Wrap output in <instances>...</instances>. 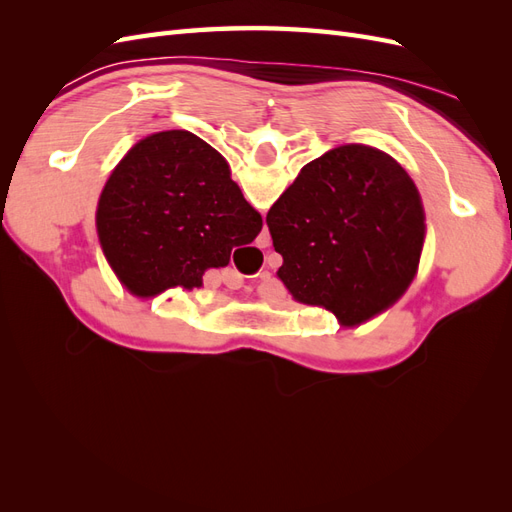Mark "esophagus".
Instances as JSON below:
<instances>
[{
    "instance_id": "1",
    "label": "esophagus",
    "mask_w": 512,
    "mask_h": 512,
    "mask_svg": "<svg viewBox=\"0 0 512 512\" xmlns=\"http://www.w3.org/2000/svg\"><path fill=\"white\" fill-rule=\"evenodd\" d=\"M260 241L265 243V245H269V235H260Z\"/></svg>"
}]
</instances>
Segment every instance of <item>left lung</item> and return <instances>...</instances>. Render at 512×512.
Here are the masks:
<instances>
[{
    "label": "left lung",
    "instance_id": "1",
    "mask_svg": "<svg viewBox=\"0 0 512 512\" xmlns=\"http://www.w3.org/2000/svg\"><path fill=\"white\" fill-rule=\"evenodd\" d=\"M267 226L294 301L327 307L354 327L410 286L425 241L414 181L389 153L342 145L301 168Z\"/></svg>",
    "mask_w": 512,
    "mask_h": 512
}]
</instances>
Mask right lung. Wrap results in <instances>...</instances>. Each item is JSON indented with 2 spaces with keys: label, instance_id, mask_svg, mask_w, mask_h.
<instances>
[{
  "label": "right lung",
  "instance_id": "obj_1",
  "mask_svg": "<svg viewBox=\"0 0 512 512\" xmlns=\"http://www.w3.org/2000/svg\"><path fill=\"white\" fill-rule=\"evenodd\" d=\"M96 226L108 265L136 297L203 286L250 245L260 213L230 179L226 160L203 138L168 130L136 143L108 177Z\"/></svg>",
  "mask_w": 512,
  "mask_h": 512
}]
</instances>
